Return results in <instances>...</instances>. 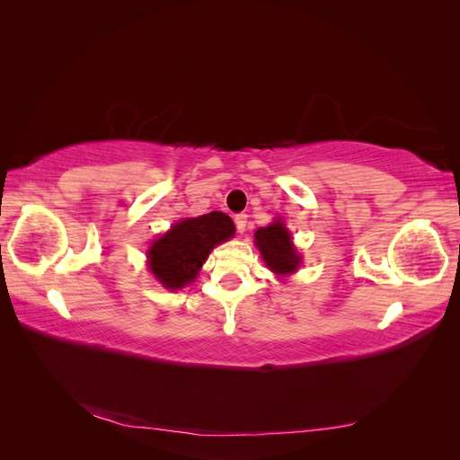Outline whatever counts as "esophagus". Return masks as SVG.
I'll use <instances>...</instances> for the list:
<instances>
[{
  "label": "esophagus",
  "mask_w": 460,
  "mask_h": 460,
  "mask_svg": "<svg viewBox=\"0 0 460 460\" xmlns=\"http://www.w3.org/2000/svg\"><path fill=\"white\" fill-rule=\"evenodd\" d=\"M234 220H235V228H238L240 234H243L247 230V215L240 213V215H235Z\"/></svg>",
  "instance_id": "esophagus-1"
}]
</instances>
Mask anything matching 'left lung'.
Masks as SVG:
<instances>
[{"mask_svg":"<svg viewBox=\"0 0 460 460\" xmlns=\"http://www.w3.org/2000/svg\"><path fill=\"white\" fill-rule=\"evenodd\" d=\"M255 245L267 262V267L276 274L296 272L301 257L297 255L291 235L280 220L272 222L267 228H259L255 232Z\"/></svg>","mask_w":460,"mask_h":460,"instance_id":"obj_1","label":"left lung"}]
</instances>
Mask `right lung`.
Listing matches in <instances>:
<instances>
[{
    "label": "right lung",
    "instance_id": "obj_1",
    "mask_svg": "<svg viewBox=\"0 0 460 460\" xmlns=\"http://www.w3.org/2000/svg\"><path fill=\"white\" fill-rule=\"evenodd\" d=\"M235 228L225 213H208L178 222L149 247V269L171 289L193 282L217 243L230 240Z\"/></svg>",
    "mask_w": 460,
    "mask_h": 460
}]
</instances>
